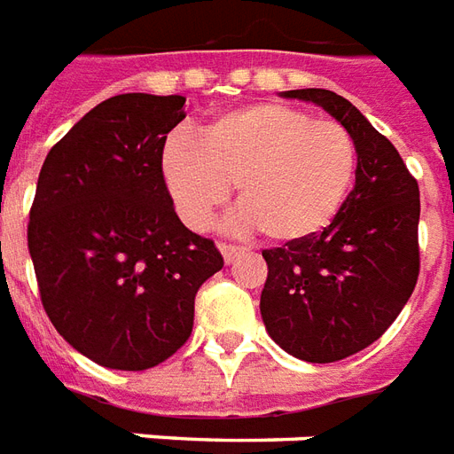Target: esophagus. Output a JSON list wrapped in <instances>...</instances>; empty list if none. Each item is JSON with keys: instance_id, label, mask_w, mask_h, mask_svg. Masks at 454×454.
Returning a JSON list of instances; mask_svg holds the SVG:
<instances>
[{"instance_id": "1", "label": "esophagus", "mask_w": 454, "mask_h": 454, "mask_svg": "<svg viewBox=\"0 0 454 454\" xmlns=\"http://www.w3.org/2000/svg\"><path fill=\"white\" fill-rule=\"evenodd\" d=\"M218 250H221V254H223V260H226L228 264L236 260L238 254L245 253L243 245H231V243H218Z\"/></svg>"}]
</instances>
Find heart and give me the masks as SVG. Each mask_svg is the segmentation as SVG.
<instances>
[{
    "label": "heart",
    "mask_w": 454,
    "mask_h": 454,
    "mask_svg": "<svg viewBox=\"0 0 454 454\" xmlns=\"http://www.w3.org/2000/svg\"><path fill=\"white\" fill-rule=\"evenodd\" d=\"M356 144L337 120L281 103L240 107L211 120L200 139L170 134L160 173L177 214L207 231L231 200L245 226L277 243H295L332 223L356 176Z\"/></svg>",
    "instance_id": "heart-1"
}]
</instances>
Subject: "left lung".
<instances>
[{"mask_svg": "<svg viewBox=\"0 0 454 454\" xmlns=\"http://www.w3.org/2000/svg\"><path fill=\"white\" fill-rule=\"evenodd\" d=\"M312 100L354 137L356 184L320 233L262 250L260 310L270 337L308 364H334L385 334L414 294L419 183L399 151L347 98L327 89L286 90Z\"/></svg>", "mask_w": 454, "mask_h": 454, "instance_id": "8db88e82", "label": "left lung"}]
</instances>
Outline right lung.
I'll list each match as a JSON object with an SVG mask.
<instances>
[{
	"label": "right lung",
	"mask_w": 454,
	"mask_h": 454,
	"mask_svg": "<svg viewBox=\"0 0 454 454\" xmlns=\"http://www.w3.org/2000/svg\"><path fill=\"white\" fill-rule=\"evenodd\" d=\"M183 96L103 100L50 149L30 207L28 250L55 330L90 361L146 371L192 334L194 295L223 267L183 226L160 173Z\"/></svg>",
	"instance_id": "add662e5"
}]
</instances>
